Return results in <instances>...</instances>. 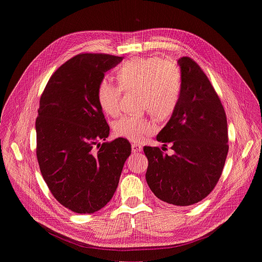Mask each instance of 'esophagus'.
I'll return each instance as SVG.
<instances>
[{"mask_svg":"<svg viewBox=\"0 0 262 262\" xmlns=\"http://www.w3.org/2000/svg\"><path fill=\"white\" fill-rule=\"evenodd\" d=\"M132 150H133V152H141L143 150V147L140 144H133Z\"/></svg>","mask_w":262,"mask_h":262,"instance_id":"34e87169","label":"esophagus"}]
</instances>
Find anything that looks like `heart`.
<instances>
[{
    "mask_svg": "<svg viewBox=\"0 0 262 262\" xmlns=\"http://www.w3.org/2000/svg\"><path fill=\"white\" fill-rule=\"evenodd\" d=\"M120 86L103 79L97 89V99L104 113L115 116L120 110V99L124 91H137L143 95L145 110L160 119L172 115L180 94V73L178 68L158 57L134 58L118 70ZM114 133L133 142H140L151 135L156 126L145 117L124 115L114 125Z\"/></svg>",
    "mask_w": 262,
    "mask_h": 262,
    "instance_id": "heart-1",
    "label": "heart"
}]
</instances>
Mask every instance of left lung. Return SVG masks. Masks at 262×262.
<instances>
[{
  "mask_svg": "<svg viewBox=\"0 0 262 262\" xmlns=\"http://www.w3.org/2000/svg\"><path fill=\"white\" fill-rule=\"evenodd\" d=\"M180 94L159 142L171 143L174 155L144 147L146 181L162 201L189 206L204 199L219 181L228 154L227 119L221 100L200 66L181 57Z\"/></svg>",
  "mask_w": 262,
  "mask_h": 262,
  "instance_id": "1",
  "label": "left lung"
}]
</instances>
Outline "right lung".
Listing matches in <instances>:
<instances>
[{
    "mask_svg": "<svg viewBox=\"0 0 262 262\" xmlns=\"http://www.w3.org/2000/svg\"><path fill=\"white\" fill-rule=\"evenodd\" d=\"M122 60L104 54L73 57L55 71L40 97L37 160L54 197L73 212L93 213L110 202L132 154L123 138L98 143L110 134L98 85Z\"/></svg>",
    "mask_w": 262,
    "mask_h": 262,
    "instance_id": "1",
    "label": "right lung"
}]
</instances>
